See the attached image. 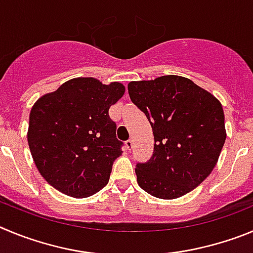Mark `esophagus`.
<instances>
[{
    "label": "esophagus",
    "instance_id": "obj_1",
    "mask_svg": "<svg viewBox=\"0 0 253 253\" xmlns=\"http://www.w3.org/2000/svg\"><path fill=\"white\" fill-rule=\"evenodd\" d=\"M126 147L131 151L132 147H133V140H132V138H129V140L126 141Z\"/></svg>",
    "mask_w": 253,
    "mask_h": 253
}]
</instances>
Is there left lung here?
I'll return each mask as SVG.
<instances>
[{
    "label": "left lung",
    "mask_w": 253,
    "mask_h": 253,
    "mask_svg": "<svg viewBox=\"0 0 253 253\" xmlns=\"http://www.w3.org/2000/svg\"><path fill=\"white\" fill-rule=\"evenodd\" d=\"M128 94L155 138L151 159L136 165L140 188L160 199L192 192L214 169L226 141L220 102L179 76L131 82Z\"/></svg>",
    "instance_id": "left-lung-1"
}]
</instances>
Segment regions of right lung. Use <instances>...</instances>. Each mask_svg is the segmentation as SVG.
Instances as JSON below:
<instances>
[{"mask_svg":"<svg viewBox=\"0 0 253 253\" xmlns=\"http://www.w3.org/2000/svg\"><path fill=\"white\" fill-rule=\"evenodd\" d=\"M121 83L76 78L39 98L30 112L27 141L39 172L59 192L85 198L107 185L124 142L108 110Z\"/></svg>","mask_w":253,"mask_h":253,"instance_id":"add662e5","label":"right lung"}]
</instances>
